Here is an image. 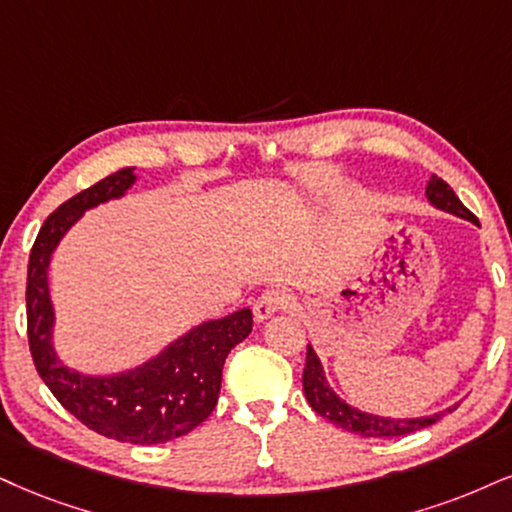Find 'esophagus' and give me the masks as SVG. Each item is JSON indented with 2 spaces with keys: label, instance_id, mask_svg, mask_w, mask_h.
<instances>
[{
  "label": "esophagus",
  "instance_id": "esophagus-1",
  "mask_svg": "<svg viewBox=\"0 0 512 512\" xmlns=\"http://www.w3.org/2000/svg\"><path fill=\"white\" fill-rule=\"evenodd\" d=\"M294 304V294L289 292L285 287H273L268 289V292H263L258 299L254 301V315L256 320H268L273 318L277 311H282V308H289Z\"/></svg>",
  "mask_w": 512,
  "mask_h": 512
}]
</instances>
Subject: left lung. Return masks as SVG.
<instances>
[{
    "mask_svg": "<svg viewBox=\"0 0 512 512\" xmlns=\"http://www.w3.org/2000/svg\"><path fill=\"white\" fill-rule=\"evenodd\" d=\"M425 197L434 208H439V211L451 213V216L465 218L470 220V223L479 225L477 218L472 216L468 208L463 206V201L456 197V192H453L444 180L437 178V175H432L430 182H427ZM304 394L315 413L323 415V418L334 422V425L342 427L346 432L361 434V437H401V434L418 432L422 427L434 425V422L441 420L446 413H451V410L458 406L456 403V406H449L446 410H439V413L432 415H420V418H389V415H375L368 413V410L351 406V403H346L342 396L330 387L323 363H320L318 353L313 351L311 344H308L306 351Z\"/></svg>",
    "mask_w": 512,
    "mask_h": 512,
    "instance_id": "obj_1",
    "label": "left lung"
}]
</instances>
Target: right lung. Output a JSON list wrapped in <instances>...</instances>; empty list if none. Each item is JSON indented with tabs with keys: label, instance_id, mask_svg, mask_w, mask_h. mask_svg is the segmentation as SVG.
Instances as JSON below:
<instances>
[{
	"label": "right lung",
	"instance_id": "1",
	"mask_svg": "<svg viewBox=\"0 0 512 512\" xmlns=\"http://www.w3.org/2000/svg\"><path fill=\"white\" fill-rule=\"evenodd\" d=\"M137 182L135 166L121 168L75 194L44 220L28 261V342L42 382L68 413L104 437L128 444H163L192 432L213 413L227 353L251 332L249 308L194 325L156 356L111 375L68 368L56 353V311L49 292V263L85 211L123 199Z\"/></svg>",
	"mask_w": 512,
	"mask_h": 512
}]
</instances>
